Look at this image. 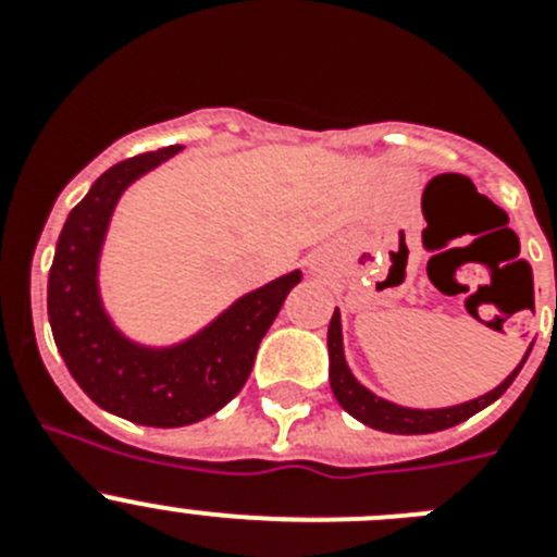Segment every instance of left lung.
Segmentation results:
<instances>
[{
	"label": "left lung",
	"mask_w": 557,
	"mask_h": 557,
	"mask_svg": "<svg viewBox=\"0 0 557 557\" xmlns=\"http://www.w3.org/2000/svg\"><path fill=\"white\" fill-rule=\"evenodd\" d=\"M329 382H332V393L339 401V407L354 416L357 421H362L366 426H373L379 432H393V435H426V432H441L449 430V426L462 424L466 418H471L474 412L485 410L488 405H494L502 393L508 391L510 382L519 376L521 366L528 354L521 357L519 366L502 379L494 391L482 393V396L471 398V401H462V405L451 407H405L396 405L391 398H382L379 393H373L371 387H366L354 376V371L348 368L346 348H343V321H339V309H334L332 321H329Z\"/></svg>",
	"instance_id": "left-lung-1"
}]
</instances>
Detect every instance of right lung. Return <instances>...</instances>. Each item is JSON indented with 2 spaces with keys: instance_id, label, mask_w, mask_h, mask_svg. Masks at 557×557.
Returning a JSON list of instances; mask_svg holds the SVG:
<instances>
[{
  "instance_id": "add662e5",
  "label": "right lung",
  "mask_w": 557,
  "mask_h": 557,
  "mask_svg": "<svg viewBox=\"0 0 557 557\" xmlns=\"http://www.w3.org/2000/svg\"><path fill=\"white\" fill-rule=\"evenodd\" d=\"M164 147L120 161L69 211L49 268L47 312L58 354L97 407L141 426L203 421L243 391L256 348L301 270L278 275L231 301L178 343H141L120 329L102 301L100 262L116 203L147 172L178 156Z\"/></svg>"
}]
</instances>
